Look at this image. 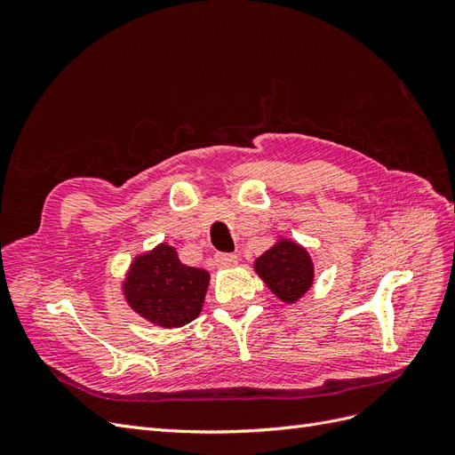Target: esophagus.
I'll use <instances>...</instances> for the list:
<instances>
[{"mask_svg":"<svg viewBox=\"0 0 455 455\" xmlns=\"http://www.w3.org/2000/svg\"><path fill=\"white\" fill-rule=\"evenodd\" d=\"M214 264H216V267H220V269L233 267V266H237V256H235V254H222V252H218V254H214Z\"/></svg>","mask_w":455,"mask_h":455,"instance_id":"obj_1","label":"esophagus"}]
</instances>
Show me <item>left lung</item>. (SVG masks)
<instances>
[{
    "label": "left lung",
    "instance_id": "8db88e82",
    "mask_svg": "<svg viewBox=\"0 0 455 455\" xmlns=\"http://www.w3.org/2000/svg\"><path fill=\"white\" fill-rule=\"evenodd\" d=\"M254 271L284 304H296L307 294L315 279L309 252L292 239L279 237L269 251L254 259Z\"/></svg>",
    "mask_w": 455,
    "mask_h": 455
}]
</instances>
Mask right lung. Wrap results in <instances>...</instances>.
Masks as SVG:
<instances>
[{"instance_id": "1", "label": "right lung", "mask_w": 455, "mask_h": 455, "mask_svg": "<svg viewBox=\"0 0 455 455\" xmlns=\"http://www.w3.org/2000/svg\"><path fill=\"white\" fill-rule=\"evenodd\" d=\"M209 283V271L182 264L174 246L159 243L131 261L121 291L148 323L180 328L199 316Z\"/></svg>"}]
</instances>
